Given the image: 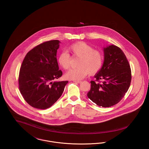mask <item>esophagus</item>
I'll return each mask as SVG.
<instances>
[{
    "label": "esophagus",
    "instance_id": "obj_1",
    "mask_svg": "<svg viewBox=\"0 0 149 149\" xmlns=\"http://www.w3.org/2000/svg\"><path fill=\"white\" fill-rule=\"evenodd\" d=\"M74 82L76 83H81V81H78V80H74Z\"/></svg>",
    "mask_w": 149,
    "mask_h": 149
}]
</instances>
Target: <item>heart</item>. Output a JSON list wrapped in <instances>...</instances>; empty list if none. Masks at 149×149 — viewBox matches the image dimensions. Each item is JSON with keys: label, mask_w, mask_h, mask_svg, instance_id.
<instances>
[{"label": "heart", "mask_w": 149, "mask_h": 149, "mask_svg": "<svg viewBox=\"0 0 149 149\" xmlns=\"http://www.w3.org/2000/svg\"><path fill=\"white\" fill-rule=\"evenodd\" d=\"M69 51L74 56L80 57L78 68L68 71L65 78L68 79L79 80L89 74H95L101 69L104 61L103 54L99 50H94L92 46L84 42L75 43L69 47ZM71 57L66 52H62L57 58L58 65L67 70L70 66Z\"/></svg>", "instance_id": "b5f03b06"}]
</instances>
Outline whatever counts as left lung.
Wrapping results in <instances>:
<instances>
[{
  "instance_id": "obj_1",
  "label": "left lung",
  "mask_w": 149,
  "mask_h": 149,
  "mask_svg": "<svg viewBox=\"0 0 149 149\" xmlns=\"http://www.w3.org/2000/svg\"><path fill=\"white\" fill-rule=\"evenodd\" d=\"M102 68L91 81L88 97L97 105L109 107L117 104L127 92L131 81L130 65L120 47L111 45L104 49Z\"/></svg>"
}]
</instances>
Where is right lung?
<instances>
[{"label":"right lung","instance_id":"add662e5","mask_svg":"<svg viewBox=\"0 0 149 149\" xmlns=\"http://www.w3.org/2000/svg\"><path fill=\"white\" fill-rule=\"evenodd\" d=\"M60 41L51 40L35 47L27 54L18 78L19 89L31 106L45 109L61 96L68 81H54L61 77L56 58Z\"/></svg>","mask_w":149,"mask_h":149}]
</instances>
